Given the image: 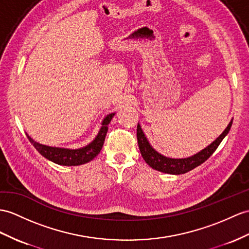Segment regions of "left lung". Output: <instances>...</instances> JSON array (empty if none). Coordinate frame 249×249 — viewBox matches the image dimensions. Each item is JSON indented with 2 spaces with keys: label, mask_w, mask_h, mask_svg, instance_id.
<instances>
[{
  "label": "left lung",
  "mask_w": 249,
  "mask_h": 249,
  "mask_svg": "<svg viewBox=\"0 0 249 249\" xmlns=\"http://www.w3.org/2000/svg\"><path fill=\"white\" fill-rule=\"evenodd\" d=\"M232 120L233 118L230 120V123L226 126V129L222 132V134L216 139H214L209 145H207V147L199 151V152L196 153L195 155L185 157V159H171V157H167L160 154V152H157L149 142L148 138L144 135V133L142 129V125L139 123L137 124L138 147L139 150H141V153L144 161L147 162L151 168L154 169V170L175 175L184 174L188 171H191L192 169L196 168L197 166L202 165L204 161L207 160L209 157L213 154L216 148L219 147L221 142L228 134L230 128H231Z\"/></svg>",
  "instance_id": "8db88e82"
}]
</instances>
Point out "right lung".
I'll return each instance as SVG.
<instances>
[{"label": "right lung", "instance_id": "right-lung-1", "mask_svg": "<svg viewBox=\"0 0 249 249\" xmlns=\"http://www.w3.org/2000/svg\"><path fill=\"white\" fill-rule=\"evenodd\" d=\"M115 113H111L107 115L101 123V128L98 132V134L90 142L89 144L84 145L82 148L78 149H69V148H59V147H52V145L42 144L30 137L28 134V141L33 143L34 147L38 152L44 156L45 159L51 160L57 165L62 166H80L83 163H87L94 160L95 157L99 154L100 150L104 145L106 135L107 132V125L111 123Z\"/></svg>", "mask_w": 249, "mask_h": 249}]
</instances>
